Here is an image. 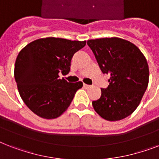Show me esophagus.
Instances as JSON below:
<instances>
[{"label": "esophagus", "instance_id": "obj_1", "mask_svg": "<svg viewBox=\"0 0 159 159\" xmlns=\"http://www.w3.org/2000/svg\"><path fill=\"white\" fill-rule=\"evenodd\" d=\"M83 86H84L85 88H90V87H91V86H90V85H87V84H84Z\"/></svg>", "mask_w": 159, "mask_h": 159}]
</instances>
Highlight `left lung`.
Returning <instances> with one entry per match:
<instances>
[{
  "label": "left lung",
  "mask_w": 159,
  "mask_h": 159,
  "mask_svg": "<svg viewBox=\"0 0 159 159\" xmlns=\"http://www.w3.org/2000/svg\"><path fill=\"white\" fill-rule=\"evenodd\" d=\"M87 44L102 72L111 76L100 99L92 102L93 108L106 120L126 118L138 107L148 87L149 70L144 55L134 43L117 37L90 39Z\"/></svg>",
  "instance_id": "obj_1"
}]
</instances>
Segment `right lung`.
Here are the masks:
<instances>
[{
	"mask_svg": "<svg viewBox=\"0 0 159 159\" xmlns=\"http://www.w3.org/2000/svg\"><path fill=\"white\" fill-rule=\"evenodd\" d=\"M86 41L39 39L28 43L16 57L14 75L20 96L28 108L41 118L51 120L67 111L82 82L60 79L67 74L71 60Z\"/></svg>",
	"mask_w": 159,
	"mask_h": 159,
	"instance_id": "1",
	"label": "right lung"
}]
</instances>
